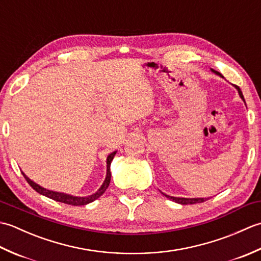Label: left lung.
<instances>
[{
    "instance_id": "left-lung-1",
    "label": "left lung",
    "mask_w": 261,
    "mask_h": 261,
    "mask_svg": "<svg viewBox=\"0 0 261 261\" xmlns=\"http://www.w3.org/2000/svg\"><path fill=\"white\" fill-rule=\"evenodd\" d=\"M211 71H212V73H214L215 75H219L220 77H223L222 75H221V74L219 73V71H216V70H214V69H212V68H211ZM234 87L237 88V91H238V93H239V96L241 97L242 101L245 102V97H243L242 92H241V90L239 88V86H234ZM245 103H246V102H245ZM162 194H163V195H165L166 197H167V198L171 199V201H173V202L181 204V205L202 203V202H205V201H206V199L210 198V197H193V198H190V197H175V196H169V195H167V194H165V193H163V192H162Z\"/></svg>"
}]
</instances>
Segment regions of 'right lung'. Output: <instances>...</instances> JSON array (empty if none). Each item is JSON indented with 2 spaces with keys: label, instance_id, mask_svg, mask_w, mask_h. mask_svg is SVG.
I'll return each instance as SVG.
<instances>
[{
  "label": "right lung",
  "instance_id": "right-lung-1",
  "mask_svg": "<svg viewBox=\"0 0 261 261\" xmlns=\"http://www.w3.org/2000/svg\"><path fill=\"white\" fill-rule=\"evenodd\" d=\"M116 151L111 152L108 158H107V176H105V179L103 181V184L101 185V187L98 188V190L91 194V195L88 196H74V195H70V194H66V193H62V192H55V191H50V190H47V188L42 187L40 185H38L37 182H35L33 180H31L29 177H28L23 171H22V174H23L24 178L27 179V181L29 182V185L35 190L36 192H38L39 194H41V195H45L49 198L54 199V201H57V202H62L65 204H69V205H74V206H80V205H86L88 203H92L97 199L99 196L102 195V194L107 191V188L110 185V180H111V163H112V160L115 156Z\"/></svg>",
  "mask_w": 261,
  "mask_h": 261
}]
</instances>
